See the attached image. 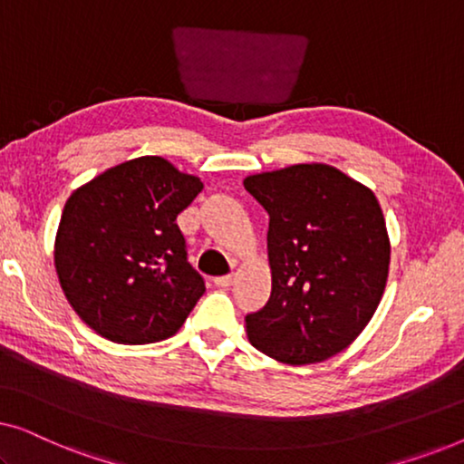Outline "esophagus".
<instances>
[{
    "instance_id": "obj_1",
    "label": "esophagus",
    "mask_w": 464,
    "mask_h": 464,
    "mask_svg": "<svg viewBox=\"0 0 464 464\" xmlns=\"http://www.w3.org/2000/svg\"><path fill=\"white\" fill-rule=\"evenodd\" d=\"M215 287H221V289H227V287H232L234 285V275H227V276H219V278H215Z\"/></svg>"
}]
</instances>
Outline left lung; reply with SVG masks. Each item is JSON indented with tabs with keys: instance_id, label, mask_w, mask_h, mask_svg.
Instances as JSON below:
<instances>
[{
	"instance_id": "obj_1",
	"label": "left lung",
	"mask_w": 464,
	"mask_h": 464,
	"mask_svg": "<svg viewBox=\"0 0 464 464\" xmlns=\"http://www.w3.org/2000/svg\"><path fill=\"white\" fill-rule=\"evenodd\" d=\"M270 215V300L246 314V338L287 365L321 363L353 344L386 289L391 238L380 202L332 164L245 177Z\"/></svg>"
}]
</instances>
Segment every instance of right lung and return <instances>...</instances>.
Instances as JSON below:
<instances>
[{"instance_id":"1","label":"right lung","mask_w":464,"mask_h":464,"mask_svg":"<svg viewBox=\"0 0 464 464\" xmlns=\"http://www.w3.org/2000/svg\"><path fill=\"white\" fill-rule=\"evenodd\" d=\"M202 186L160 156L103 170L73 189L54 238V268L75 314L118 344L179 332L205 283L175 219Z\"/></svg>"}]
</instances>
